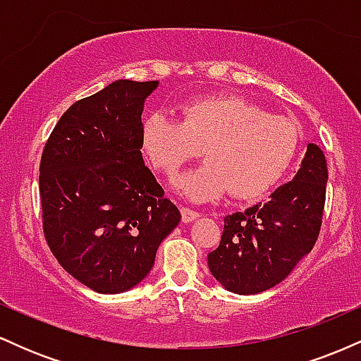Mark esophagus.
Wrapping results in <instances>:
<instances>
[{
    "label": "esophagus",
    "mask_w": 361,
    "mask_h": 361,
    "mask_svg": "<svg viewBox=\"0 0 361 361\" xmlns=\"http://www.w3.org/2000/svg\"><path fill=\"white\" fill-rule=\"evenodd\" d=\"M197 217H200V214L197 210L188 209V207H181V219H183V222H192Z\"/></svg>",
    "instance_id": "esophagus-1"
}]
</instances>
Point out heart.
Masks as SVG:
<instances>
[{
    "mask_svg": "<svg viewBox=\"0 0 361 361\" xmlns=\"http://www.w3.org/2000/svg\"><path fill=\"white\" fill-rule=\"evenodd\" d=\"M299 142L292 120L234 94L186 102L180 120L156 111L140 127V149L164 178L175 176L202 146L205 163L178 181L180 192L197 202L229 190L238 198L261 197L287 173Z\"/></svg>",
    "mask_w": 361,
    "mask_h": 361,
    "instance_id": "b5f03b06",
    "label": "heart"
}]
</instances>
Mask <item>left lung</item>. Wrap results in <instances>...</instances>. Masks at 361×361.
<instances>
[{"label":"left lung","instance_id":"obj_1","mask_svg":"<svg viewBox=\"0 0 361 361\" xmlns=\"http://www.w3.org/2000/svg\"><path fill=\"white\" fill-rule=\"evenodd\" d=\"M326 183L324 152L307 144L292 181L276 188L267 204L224 219L221 244L207 256L215 280L231 292L250 295L287 279L317 241Z\"/></svg>","mask_w":361,"mask_h":361}]
</instances>
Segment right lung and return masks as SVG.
I'll return each mask as SVG.
<instances>
[{
  "instance_id": "add662e5",
  "label": "right lung",
  "mask_w": 361,
  "mask_h": 361,
  "mask_svg": "<svg viewBox=\"0 0 361 361\" xmlns=\"http://www.w3.org/2000/svg\"><path fill=\"white\" fill-rule=\"evenodd\" d=\"M156 86L118 80L78 100L44 146L45 241L61 267L94 292H126L146 279L181 219L140 152V115Z\"/></svg>"
}]
</instances>
